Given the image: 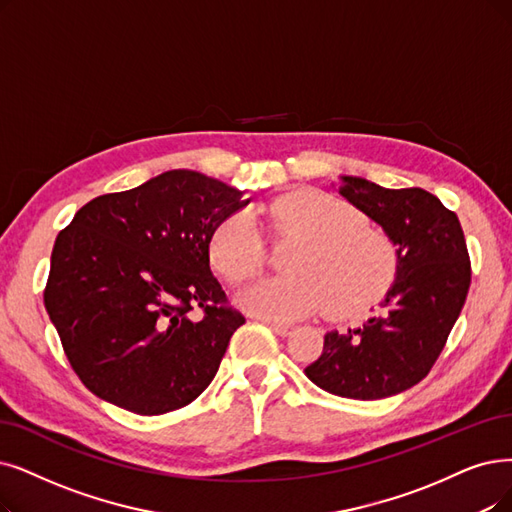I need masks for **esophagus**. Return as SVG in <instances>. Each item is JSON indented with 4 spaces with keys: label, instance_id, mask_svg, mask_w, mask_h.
I'll use <instances>...</instances> for the list:
<instances>
[{
    "label": "esophagus",
    "instance_id": "1",
    "mask_svg": "<svg viewBox=\"0 0 512 512\" xmlns=\"http://www.w3.org/2000/svg\"><path fill=\"white\" fill-rule=\"evenodd\" d=\"M269 325H271V330H273L277 336H281V338L292 334V327H290V325H283V323H269Z\"/></svg>",
    "mask_w": 512,
    "mask_h": 512
}]
</instances>
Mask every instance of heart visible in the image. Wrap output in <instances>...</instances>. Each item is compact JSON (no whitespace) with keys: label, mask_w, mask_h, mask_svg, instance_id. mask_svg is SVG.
Returning <instances> with one entry per match:
<instances>
[{"label":"heart","mask_w":512,"mask_h":512,"mask_svg":"<svg viewBox=\"0 0 512 512\" xmlns=\"http://www.w3.org/2000/svg\"><path fill=\"white\" fill-rule=\"evenodd\" d=\"M273 233H292L300 243L285 260V277L264 279L241 292L252 315L292 323L330 311L353 319L376 306L399 273V258L386 235L363 227V218L338 199L294 191L267 210ZM214 269L231 283L254 277L264 262V239L250 214L224 218L210 237Z\"/></svg>","instance_id":"obj_1"}]
</instances>
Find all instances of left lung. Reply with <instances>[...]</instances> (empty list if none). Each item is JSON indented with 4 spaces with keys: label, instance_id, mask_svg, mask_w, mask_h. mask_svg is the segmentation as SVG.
<instances>
[{
    "label": "left lung",
    "instance_id": "8db88e82",
    "mask_svg": "<svg viewBox=\"0 0 512 512\" xmlns=\"http://www.w3.org/2000/svg\"><path fill=\"white\" fill-rule=\"evenodd\" d=\"M340 197L380 224L395 245L399 273L382 315L346 334L327 332L323 353L304 374L346 399H384L418 384L462 311L470 260L458 216L424 189H384L340 176Z\"/></svg>",
    "mask_w": 512,
    "mask_h": 512
}]
</instances>
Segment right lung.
Returning a JSON list of instances; mask_svg holds the SVG:
<instances>
[{"instance_id": "right-lung-1", "label": "right lung", "mask_w": 512, "mask_h": 512, "mask_svg": "<svg viewBox=\"0 0 512 512\" xmlns=\"http://www.w3.org/2000/svg\"><path fill=\"white\" fill-rule=\"evenodd\" d=\"M248 203L216 178L170 170L92 199L58 233L44 304L96 397L159 416L206 391L245 323L210 271V237Z\"/></svg>"}]
</instances>
